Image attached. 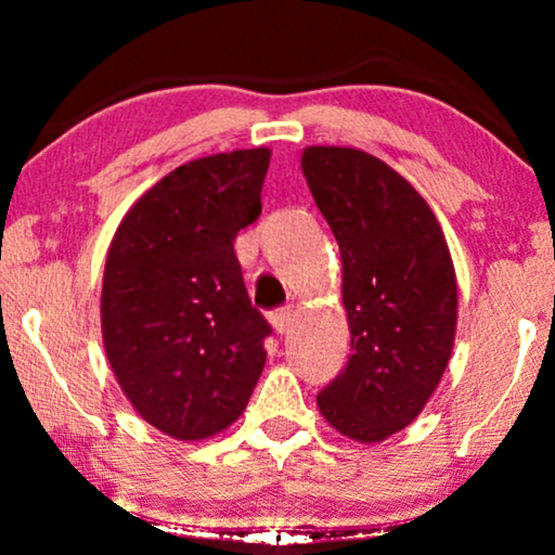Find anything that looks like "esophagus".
Returning <instances> with one entry per match:
<instances>
[{
    "instance_id": "34e87169",
    "label": "esophagus",
    "mask_w": 555,
    "mask_h": 555,
    "mask_svg": "<svg viewBox=\"0 0 555 555\" xmlns=\"http://www.w3.org/2000/svg\"><path fill=\"white\" fill-rule=\"evenodd\" d=\"M293 321H295V310L293 308H280V310H272V313H270V323L278 333L291 331Z\"/></svg>"
}]
</instances>
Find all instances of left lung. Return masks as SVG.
<instances>
[{
  "mask_svg": "<svg viewBox=\"0 0 555 555\" xmlns=\"http://www.w3.org/2000/svg\"><path fill=\"white\" fill-rule=\"evenodd\" d=\"M300 166L336 234L351 328L346 369L318 393V409L344 437L382 442L420 416L452 356L450 247L429 204L382 158L308 146Z\"/></svg>",
  "mask_w": 555,
  "mask_h": 555,
  "instance_id": "obj_1",
  "label": "left lung"
}]
</instances>
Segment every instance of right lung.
Returning <instances> with one entry per match:
<instances>
[{
  "label": "right lung",
  "instance_id": "add662e5",
  "mask_svg": "<svg viewBox=\"0 0 555 555\" xmlns=\"http://www.w3.org/2000/svg\"><path fill=\"white\" fill-rule=\"evenodd\" d=\"M270 149L189 162L120 219L105 257L103 346L151 427L207 439L245 412L272 328L249 302L234 237L262 211Z\"/></svg>",
  "mask_w": 555,
  "mask_h": 555
}]
</instances>
